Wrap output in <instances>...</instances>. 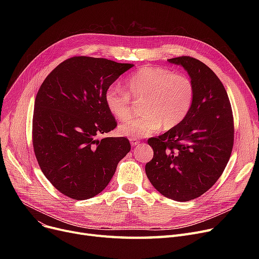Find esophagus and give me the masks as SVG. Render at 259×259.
<instances>
[{
  "instance_id": "1",
  "label": "esophagus",
  "mask_w": 259,
  "mask_h": 259,
  "mask_svg": "<svg viewBox=\"0 0 259 259\" xmlns=\"http://www.w3.org/2000/svg\"><path fill=\"white\" fill-rule=\"evenodd\" d=\"M130 143H131V146L134 147V146H138L140 144V141L138 139H130Z\"/></svg>"
}]
</instances>
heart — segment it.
<instances>
[{
    "instance_id": "heart-1",
    "label": "heart",
    "mask_w": 259,
    "mask_h": 259,
    "mask_svg": "<svg viewBox=\"0 0 259 259\" xmlns=\"http://www.w3.org/2000/svg\"><path fill=\"white\" fill-rule=\"evenodd\" d=\"M125 91L111 86L105 92L106 107L115 118L131 116L133 101H143L144 113L119 125L118 133L130 139L147 138L157 131L172 129L185 119L194 100V84L186 74L166 68L144 66L125 80Z\"/></svg>"
}]
</instances>
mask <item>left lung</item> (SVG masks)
I'll use <instances>...</instances> for the list:
<instances>
[{"label": "left lung", "instance_id": "1", "mask_svg": "<svg viewBox=\"0 0 259 259\" xmlns=\"http://www.w3.org/2000/svg\"><path fill=\"white\" fill-rule=\"evenodd\" d=\"M168 61L188 71L194 100L181 124L148 140L154 154L145 170L159 193L188 201L207 192L223 174L234 144V119L223 83L206 64L188 56Z\"/></svg>", "mask_w": 259, "mask_h": 259}]
</instances>
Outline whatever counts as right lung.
Instances as JSON below:
<instances>
[{"label":"right lung","mask_w":259,"mask_h":259,"mask_svg":"<svg viewBox=\"0 0 259 259\" xmlns=\"http://www.w3.org/2000/svg\"><path fill=\"white\" fill-rule=\"evenodd\" d=\"M133 67L107 59L72 57L40 85L32 118V145L46 179L70 198L83 200L101 193L131 146L126 138L97 135L117 122L105 104V92Z\"/></svg>","instance_id":"add662e5"}]
</instances>
